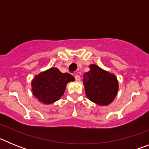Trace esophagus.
Segmentation results:
<instances>
[{"instance_id":"1","label":"esophagus","mask_w":149,"mask_h":149,"mask_svg":"<svg viewBox=\"0 0 149 149\" xmlns=\"http://www.w3.org/2000/svg\"><path fill=\"white\" fill-rule=\"evenodd\" d=\"M74 78H75L76 81H81V77H80V75H79V74H75V75H74Z\"/></svg>"}]
</instances>
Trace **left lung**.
<instances>
[{"label":"left lung","instance_id":"1","mask_svg":"<svg viewBox=\"0 0 149 149\" xmlns=\"http://www.w3.org/2000/svg\"><path fill=\"white\" fill-rule=\"evenodd\" d=\"M83 81L87 98L97 104L108 105L116 96L119 84L116 76L98 65H89V71L84 74Z\"/></svg>","mask_w":149,"mask_h":149}]
</instances>
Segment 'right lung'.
<instances>
[{"label":"right lung","mask_w":149,"mask_h":149,"mask_svg":"<svg viewBox=\"0 0 149 149\" xmlns=\"http://www.w3.org/2000/svg\"><path fill=\"white\" fill-rule=\"evenodd\" d=\"M74 81L70 74L62 73L57 68H51L36 76L32 81L33 95L45 104L58 101L65 92L66 84Z\"/></svg>","instance_id":"add662e5"}]
</instances>
